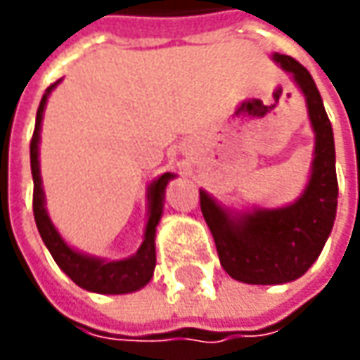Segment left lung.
Instances as JSON below:
<instances>
[{
  "mask_svg": "<svg viewBox=\"0 0 360 360\" xmlns=\"http://www.w3.org/2000/svg\"><path fill=\"white\" fill-rule=\"evenodd\" d=\"M274 60L300 86L316 134L312 176L304 194L286 208L256 210L234 220L200 192L202 216L212 232L222 269L248 284H283L302 276L321 255L337 214L335 140L321 94L309 70L295 58L274 53Z\"/></svg>",
  "mask_w": 360,
  "mask_h": 360,
  "instance_id": "left-lung-1",
  "label": "left lung"
}]
</instances>
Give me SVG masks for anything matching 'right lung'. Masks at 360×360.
Segmentation results:
<instances>
[{
  "instance_id": "obj_1",
  "label": "right lung",
  "mask_w": 360,
  "mask_h": 360,
  "mask_svg": "<svg viewBox=\"0 0 360 360\" xmlns=\"http://www.w3.org/2000/svg\"><path fill=\"white\" fill-rule=\"evenodd\" d=\"M58 84V82H56ZM51 84L41 102L37 108L35 116V128L32 142H30V160H32V176H34V218L41 240L46 242L49 255L58 262V266L82 288L91 290V292H102V295H126L142 288L144 284L150 283L154 266H156V246H154V236H156V224L162 216V206H164V190L172 174L166 172L160 176L158 180L150 186V218L146 226L144 242L140 250L126 260H116V262H102L98 258L84 256L72 250L65 242L60 238L53 224L49 222L46 206H44V190H41V178H39V162H37V142H39V126H41V116H44V105L48 100V94L56 86Z\"/></svg>"
}]
</instances>
